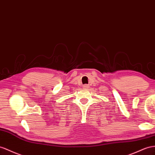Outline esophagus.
Returning a JSON list of instances; mask_svg holds the SVG:
<instances>
[{"mask_svg":"<svg viewBox=\"0 0 155 155\" xmlns=\"http://www.w3.org/2000/svg\"><path fill=\"white\" fill-rule=\"evenodd\" d=\"M89 87V86L88 84H84L83 85V88H86V89H88V88Z\"/></svg>","mask_w":155,"mask_h":155,"instance_id":"1","label":"esophagus"}]
</instances>
